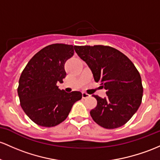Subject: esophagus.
Instances as JSON below:
<instances>
[{"label": "esophagus", "mask_w": 160, "mask_h": 160, "mask_svg": "<svg viewBox=\"0 0 160 160\" xmlns=\"http://www.w3.org/2000/svg\"><path fill=\"white\" fill-rule=\"evenodd\" d=\"M82 96H83V99H87V98L90 97V95L87 94V92H83V94H82Z\"/></svg>", "instance_id": "obj_1"}]
</instances>
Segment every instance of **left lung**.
<instances>
[{
	"label": "left lung",
	"instance_id": "1",
	"mask_svg": "<svg viewBox=\"0 0 160 160\" xmlns=\"http://www.w3.org/2000/svg\"><path fill=\"white\" fill-rule=\"evenodd\" d=\"M75 52L90 68L94 80L106 89V97L93 95L97 106L90 111L93 121L106 129L126 124L141 104V77L128 58L106 45L76 46Z\"/></svg>",
	"mask_w": 160,
	"mask_h": 160
}]
</instances>
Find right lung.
<instances>
[{
  "mask_svg": "<svg viewBox=\"0 0 160 160\" xmlns=\"http://www.w3.org/2000/svg\"><path fill=\"white\" fill-rule=\"evenodd\" d=\"M75 47L58 43L48 45L32 58L21 73L17 89L20 106L38 125H58L81 99L79 91L66 92L57 86L66 77L64 64L73 55Z\"/></svg>",
  "mask_w": 160,
  "mask_h": 160,
  "instance_id": "add662e5",
  "label": "right lung"
}]
</instances>
